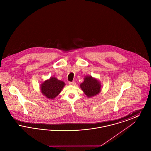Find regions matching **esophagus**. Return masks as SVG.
Segmentation results:
<instances>
[{
    "label": "esophagus",
    "instance_id": "esophagus-1",
    "mask_svg": "<svg viewBox=\"0 0 151 151\" xmlns=\"http://www.w3.org/2000/svg\"><path fill=\"white\" fill-rule=\"evenodd\" d=\"M70 85H71V86H75L76 85V83L75 81H72V82H70L69 83Z\"/></svg>",
    "mask_w": 151,
    "mask_h": 151
}]
</instances>
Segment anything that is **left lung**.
<instances>
[{
    "label": "left lung",
    "mask_w": 151,
    "mask_h": 151,
    "mask_svg": "<svg viewBox=\"0 0 151 151\" xmlns=\"http://www.w3.org/2000/svg\"><path fill=\"white\" fill-rule=\"evenodd\" d=\"M80 88L88 97H92L101 92V84L97 79L92 76H86L84 81L80 84Z\"/></svg>",
    "instance_id": "8db88e82"
}]
</instances>
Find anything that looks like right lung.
Returning a JSON list of instances; mask_svg holds the SVG:
<instances>
[{"label":"right lung","instance_id":"obj_1","mask_svg":"<svg viewBox=\"0 0 151 151\" xmlns=\"http://www.w3.org/2000/svg\"><path fill=\"white\" fill-rule=\"evenodd\" d=\"M64 81L59 80L55 77H51L41 84V93L49 99H54L60 93L65 86Z\"/></svg>","mask_w":151,"mask_h":151}]
</instances>
